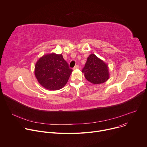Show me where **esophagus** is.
Segmentation results:
<instances>
[{"label": "esophagus", "instance_id": "34e87169", "mask_svg": "<svg viewBox=\"0 0 147 147\" xmlns=\"http://www.w3.org/2000/svg\"><path fill=\"white\" fill-rule=\"evenodd\" d=\"M79 69V66L78 65H76L74 66V67L73 68V70H76V69Z\"/></svg>", "mask_w": 147, "mask_h": 147}]
</instances>
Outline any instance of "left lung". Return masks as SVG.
Masks as SVG:
<instances>
[{
    "instance_id": "left-lung-1",
    "label": "left lung",
    "mask_w": 147,
    "mask_h": 147,
    "mask_svg": "<svg viewBox=\"0 0 147 147\" xmlns=\"http://www.w3.org/2000/svg\"><path fill=\"white\" fill-rule=\"evenodd\" d=\"M82 72L84 73L86 78L94 84H102L109 78L108 65L94 54L88 57Z\"/></svg>"
}]
</instances>
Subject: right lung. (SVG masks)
<instances>
[{
    "label": "right lung",
    "mask_w": 147,
    "mask_h": 147,
    "mask_svg": "<svg viewBox=\"0 0 147 147\" xmlns=\"http://www.w3.org/2000/svg\"><path fill=\"white\" fill-rule=\"evenodd\" d=\"M73 70L61 54L55 53L43 55L36 61L35 76L45 88L55 91L63 87L68 81Z\"/></svg>",
    "instance_id": "obj_1"
}]
</instances>
